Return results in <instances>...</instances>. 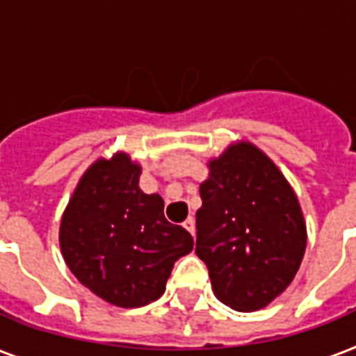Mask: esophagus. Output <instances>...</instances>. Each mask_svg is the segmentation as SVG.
Returning a JSON list of instances; mask_svg holds the SVG:
<instances>
[{"label": "esophagus", "mask_w": 356, "mask_h": 356, "mask_svg": "<svg viewBox=\"0 0 356 356\" xmlns=\"http://www.w3.org/2000/svg\"><path fill=\"white\" fill-rule=\"evenodd\" d=\"M183 227L186 229V231H188V233L192 234V236H194V234H195V222H194V218H186V220H184V223H183Z\"/></svg>", "instance_id": "34e87169"}]
</instances>
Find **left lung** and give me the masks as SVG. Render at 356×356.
<instances>
[{
    "label": "left lung",
    "instance_id": "obj_1",
    "mask_svg": "<svg viewBox=\"0 0 356 356\" xmlns=\"http://www.w3.org/2000/svg\"><path fill=\"white\" fill-rule=\"evenodd\" d=\"M209 168L195 212V253L222 303L242 312L264 309L303 260L307 225L299 201L279 168L249 142L229 145Z\"/></svg>",
    "mask_w": 356,
    "mask_h": 356
}]
</instances>
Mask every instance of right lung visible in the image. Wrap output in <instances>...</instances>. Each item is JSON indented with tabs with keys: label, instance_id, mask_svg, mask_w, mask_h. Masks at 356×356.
Wrapping results in <instances>:
<instances>
[{
	"label": "right lung",
	"instance_id": "1",
	"mask_svg": "<svg viewBox=\"0 0 356 356\" xmlns=\"http://www.w3.org/2000/svg\"><path fill=\"white\" fill-rule=\"evenodd\" d=\"M127 153L99 159L81 177L60 222V251L77 281L107 303L136 309L166 290L175 260L194 238L164 218L159 194L138 186Z\"/></svg>",
	"mask_w": 356,
	"mask_h": 356
}]
</instances>
